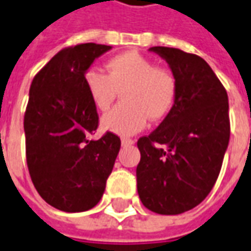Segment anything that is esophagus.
<instances>
[{"mask_svg": "<svg viewBox=\"0 0 251 251\" xmlns=\"http://www.w3.org/2000/svg\"><path fill=\"white\" fill-rule=\"evenodd\" d=\"M121 143H122V145H133L134 144V141L131 140V138H121Z\"/></svg>", "mask_w": 251, "mask_h": 251, "instance_id": "34e87169", "label": "esophagus"}]
</instances>
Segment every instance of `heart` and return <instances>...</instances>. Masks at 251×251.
Instances as JSON below:
<instances>
[{
	"instance_id": "heart-1",
	"label": "heart",
	"mask_w": 251,
	"mask_h": 251,
	"mask_svg": "<svg viewBox=\"0 0 251 251\" xmlns=\"http://www.w3.org/2000/svg\"><path fill=\"white\" fill-rule=\"evenodd\" d=\"M92 103L100 111L113 106L120 92L124 103L101 118L106 130L130 136L143 130L148 117L157 121L173 108L178 91V80L168 68L137 51L118 54L107 62V75L89 69L84 77Z\"/></svg>"
}]
</instances>
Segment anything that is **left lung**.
I'll use <instances>...</instances> for the list:
<instances>
[{
  "instance_id": "1",
  "label": "left lung",
  "mask_w": 251,
  "mask_h": 251,
  "mask_svg": "<svg viewBox=\"0 0 251 251\" xmlns=\"http://www.w3.org/2000/svg\"><path fill=\"white\" fill-rule=\"evenodd\" d=\"M174 72L173 108L141 137L136 175L145 208L159 215L190 211L216 183L229 141L228 96L206 61L173 47H151Z\"/></svg>"
}]
</instances>
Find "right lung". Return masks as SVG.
Instances as JSON below:
<instances>
[{
    "label": "right lung",
    "mask_w": 251,
    "mask_h": 251,
    "mask_svg": "<svg viewBox=\"0 0 251 251\" xmlns=\"http://www.w3.org/2000/svg\"><path fill=\"white\" fill-rule=\"evenodd\" d=\"M110 49L96 43L66 47L42 68L29 88L24 115L28 171L40 197L59 211L94 208L120 152L121 140L114 133L88 140L99 117L84 77Z\"/></svg>",
    "instance_id": "obj_1"
}]
</instances>
